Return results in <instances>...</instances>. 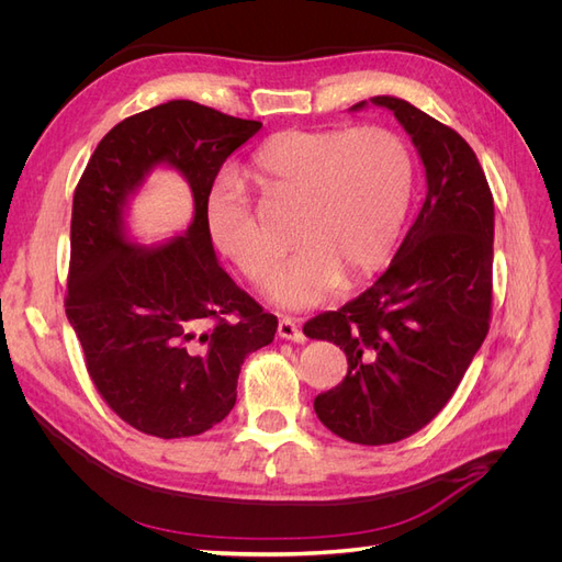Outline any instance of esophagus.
Segmentation results:
<instances>
[{
	"mask_svg": "<svg viewBox=\"0 0 562 562\" xmlns=\"http://www.w3.org/2000/svg\"><path fill=\"white\" fill-rule=\"evenodd\" d=\"M277 330H279V335H281L283 339H293V342H297V345L307 342V337H304V333L297 328V323H295L293 318H281Z\"/></svg>",
	"mask_w": 562,
	"mask_h": 562,
	"instance_id": "obj_1",
	"label": "esophagus"
}]
</instances>
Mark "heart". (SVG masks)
<instances>
[{
  "instance_id": "obj_1",
  "label": "heart",
  "mask_w": 562,
  "mask_h": 562,
  "mask_svg": "<svg viewBox=\"0 0 562 562\" xmlns=\"http://www.w3.org/2000/svg\"><path fill=\"white\" fill-rule=\"evenodd\" d=\"M252 166L267 192L300 203L293 236L302 246L269 283L279 307H318L345 277H368L394 246L413 187L411 151L396 133L380 126L291 128L255 151ZM203 215L217 250L262 283L277 262V246L252 217L241 180L217 176Z\"/></svg>"
}]
</instances>
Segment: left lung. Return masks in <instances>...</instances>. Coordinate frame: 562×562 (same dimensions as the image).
Instances as JSON below:
<instances>
[{
	"mask_svg": "<svg viewBox=\"0 0 562 562\" xmlns=\"http://www.w3.org/2000/svg\"><path fill=\"white\" fill-rule=\"evenodd\" d=\"M384 108L411 135L427 196L384 274L342 310L304 323V335L345 349L342 384L314 411L339 438L396 443L443 411L490 328L495 203L473 149L457 131L396 95Z\"/></svg>",
	"mask_w": 562,
	"mask_h": 562,
	"instance_id": "left-lung-1",
	"label": "left lung"
}]
</instances>
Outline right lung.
<instances>
[{"label": "right lung", "instance_id": "right-lung-1", "mask_svg": "<svg viewBox=\"0 0 562 562\" xmlns=\"http://www.w3.org/2000/svg\"><path fill=\"white\" fill-rule=\"evenodd\" d=\"M262 128L192 100L133 114L98 143L72 201L67 321L100 396L133 429L159 438L209 431L236 403L246 356L279 321L217 265L203 203L234 149ZM157 167L191 184V225L140 247L132 196Z\"/></svg>", "mask_w": 562, "mask_h": 562}]
</instances>
